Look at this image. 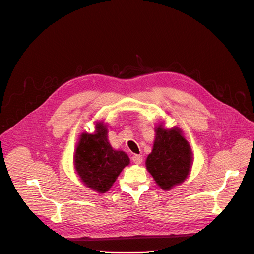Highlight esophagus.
Returning a JSON list of instances; mask_svg holds the SVG:
<instances>
[{"mask_svg":"<svg viewBox=\"0 0 254 254\" xmlns=\"http://www.w3.org/2000/svg\"><path fill=\"white\" fill-rule=\"evenodd\" d=\"M132 161L134 162V163H136V164H141L142 162H143V156L142 155H133L132 156Z\"/></svg>","mask_w":254,"mask_h":254,"instance_id":"esophagus-1","label":"esophagus"}]
</instances>
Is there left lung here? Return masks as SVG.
Segmentation results:
<instances>
[{
  "instance_id": "left-lung-1",
  "label": "left lung",
  "mask_w": 254,
  "mask_h": 254,
  "mask_svg": "<svg viewBox=\"0 0 254 254\" xmlns=\"http://www.w3.org/2000/svg\"><path fill=\"white\" fill-rule=\"evenodd\" d=\"M155 133L153 149L146 159V167L161 189L170 190L189 176L193 154L179 127L167 129L159 125Z\"/></svg>"
}]
</instances>
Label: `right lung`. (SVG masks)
<instances>
[{"label":"right lung","instance_id":"add662e5","mask_svg":"<svg viewBox=\"0 0 254 254\" xmlns=\"http://www.w3.org/2000/svg\"><path fill=\"white\" fill-rule=\"evenodd\" d=\"M107 133L106 125L97 123L94 133L80 134L74 153V167L81 182L98 193L107 192L129 164L127 153L111 147Z\"/></svg>","mask_w":254,"mask_h":254}]
</instances>
